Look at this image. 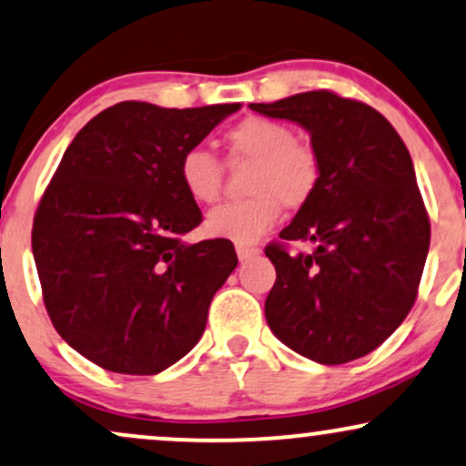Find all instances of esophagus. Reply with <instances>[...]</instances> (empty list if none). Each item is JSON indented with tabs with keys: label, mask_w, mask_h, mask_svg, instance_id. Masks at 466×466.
<instances>
[{
	"label": "esophagus",
	"mask_w": 466,
	"mask_h": 466,
	"mask_svg": "<svg viewBox=\"0 0 466 466\" xmlns=\"http://www.w3.org/2000/svg\"><path fill=\"white\" fill-rule=\"evenodd\" d=\"M237 254H238L240 260H249V258L260 254V249L251 248V245H237Z\"/></svg>",
	"instance_id": "1"
}]
</instances>
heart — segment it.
Instances as JSON below:
<instances>
[{
  "instance_id": "1",
  "label": "heart",
  "mask_w": 466,
  "mask_h": 466,
  "mask_svg": "<svg viewBox=\"0 0 466 466\" xmlns=\"http://www.w3.org/2000/svg\"><path fill=\"white\" fill-rule=\"evenodd\" d=\"M234 162H251L245 190L249 198L229 201L206 218L210 237L234 243H254L273 228L279 208L299 210L315 195L319 158L308 145L295 141L287 123L248 116L226 132ZM184 193L195 204H215L221 195V162L204 147H188L177 165Z\"/></svg>"
}]
</instances>
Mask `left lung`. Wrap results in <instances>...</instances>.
Segmentation results:
<instances>
[{
  "label": "left lung",
  "instance_id": "1",
  "mask_svg": "<svg viewBox=\"0 0 466 466\" xmlns=\"http://www.w3.org/2000/svg\"><path fill=\"white\" fill-rule=\"evenodd\" d=\"M249 108L304 127L321 169L312 199L279 232L312 249H265L278 273L268 328L315 362L367 356L410 312L430 249L410 154L378 110L329 91Z\"/></svg>",
  "mask_w": 466,
  "mask_h": 466
}]
</instances>
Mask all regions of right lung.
I'll return each instance as SVG.
<instances>
[{
	"label": "right lung",
	"mask_w": 466,
	"mask_h": 466,
	"mask_svg": "<svg viewBox=\"0 0 466 466\" xmlns=\"http://www.w3.org/2000/svg\"><path fill=\"white\" fill-rule=\"evenodd\" d=\"M238 108L110 106L76 134L45 188L32 228L45 308L66 343L106 371L156 375L204 334L238 258L226 238L182 240L201 210L177 165Z\"/></svg>",
	"instance_id": "add662e5"
}]
</instances>
